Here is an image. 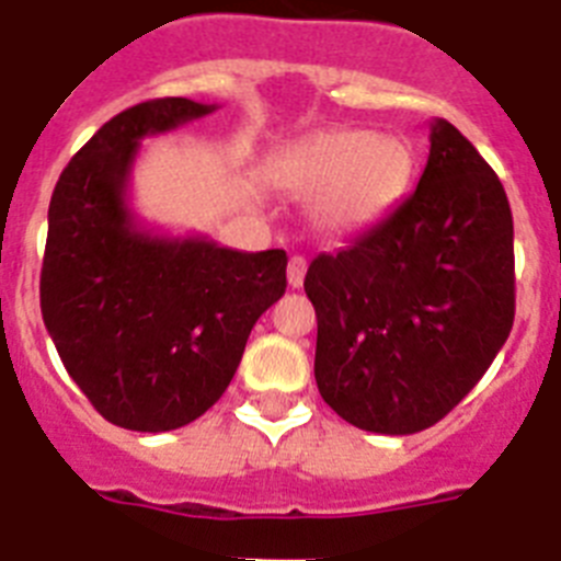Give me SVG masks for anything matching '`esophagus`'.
<instances>
[{
  "mask_svg": "<svg viewBox=\"0 0 561 561\" xmlns=\"http://www.w3.org/2000/svg\"><path fill=\"white\" fill-rule=\"evenodd\" d=\"M286 277H289L291 289H300L306 277V257L304 255H291L289 266H286Z\"/></svg>",
  "mask_w": 561,
  "mask_h": 561,
  "instance_id": "esophagus-1",
  "label": "esophagus"
}]
</instances>
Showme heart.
Wrapping results in <instances>:
<instances>
[{
    "label": "heart",
    "mask_w": 561,
    "mask_h": 561,
    "mask_svg": "<svg viewBox=\"0 0 561 561\" xmlns=\"http://www.w3.org/2000/svg\"><path fill=\"white\" fill-rule=\"evenodd\" d=\"M413 151L401 137L368 128H329L286 148L272 182L311 202L317 227L345 236L374 227L408 191Z\"/></svg>",
    "instance_id": "1"
}]
</instances>
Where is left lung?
Segmentation results:
<instances>
[{"instance_id":"8db88e82","label":"left lung","mask_w":561,"mask_h":561,"mask_svg":"<svg viewBox=\"0 0 561 561\" xmlns=\"http://www.w3.org/2000/svg\"><path fill=\"white\" fill-rule=\"evenodd\" d=\"M304 289L325 404L368 433L433 427L514 323V221L497 173L438 117L415 193L348 247L317 255Z\"/></svg>"}]
</instances>
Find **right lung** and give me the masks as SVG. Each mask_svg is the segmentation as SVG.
<instances>
[{"label": "right lung", "instance_id": "1", "mask_svg": "<svg viewBox=\"0 0 561 561\" xmlns=\"http://www.w3.org/2000/svg\"><path fill=\"white\" fill-rule=\"evenodd\" d=\"M216 103L126 108L69 160L47 213L42 317L92 408L137 433L180 430L221 399L252 325L286 291V252L168 236L131 210L140 142Z\"/></svg>", "mask_w": 561, "mask_h": 561}]
</instances>
